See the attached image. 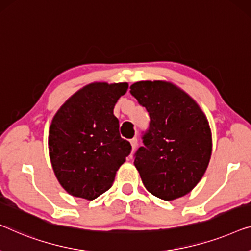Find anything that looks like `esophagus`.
<instances>
[{
    "mask_svg": "<svg viewBox=\"0 0 251 251\" xmlns=\"http://www.w3.org/2000/svg\"><path fill=\"white\" fill-rule=\"evenodd\" d=\"M130 144H131L132 151H133L137 148V145H138V139H137V138H132V139L130 140Z\"/></svg>",
    "mask_w": 251,
    "mask_h": 251,
    "instance_id": "obj_1",
    "label": "esophagus"
}]
</instances>
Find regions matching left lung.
<instances>
[{
	"label": "left lung",
	"mask_w": 251,
	"mask_h": 251,
	"mask_svg": "<svg viewBox=\"0 0 251 251\" xmlns=\"http://www.w3.org/2000/svg\"><path fill=\"white\" fill-rule=\"evenodd\" d=\"M130 93L146 107L150 129L133 164L145 188L163 201H174L194 189L212 155V131L199 105L172 82L138 81Z\"/></svg>",
	"instance_id": "1"
}]
</instances>
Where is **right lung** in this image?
Masks as SVG:
<instances>
[{
    "label": "right lung",
    "instance_id": "1",
    "mask_svg": "<svg viewBox=\"0 0 251 251\" xmlns=\"http://www.w3.org/2000/svg\"><path fill=\"white\" fill-rule=\"evenodd\" d=\"M126 82H92L75 93L50 123L49 151L57 181L68 194L94 201L112 187L131 151L113 110Z\"/></svg>",
    "mask_w": 251,
    "mask_h": 251
}]
</instances>
